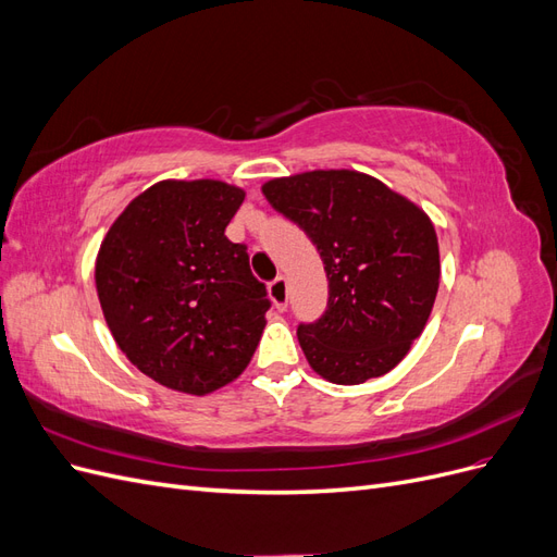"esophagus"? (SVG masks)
<instances>
[{
	"label": "esophagus",
	"instance_id": "obj_1",
	"mask_svg": "<svg viewBox=\"0 0 557 557\" xmlns=\"http://www.w3.org/2000/svg\"><path fill=\"white\" fill-rule=\"evenodd\" d=\"M269 297H272L274 307L278 311L288 309V281H285L283 276H276L272 283H269Z\"/></svg>",
	"mask_w": 557,
	"mask_h": 557
}]
</instances>
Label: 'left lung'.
<instances>
[{
    "instance_id": "8db88e82",
    "label": "left lung",
    "mask_w": 557,
    "mask_h": 557,
    "mask_svg": "<svg viewBox=\"0 0 557 557\" xmlns=\"http://www.w3.org/2000/svg\"><path fill=\"white\" fill-rule=\"evenodd\" d=\"M262 193L305 230L325 264L327 309L297 327L309 364L339 385L391 372L423 332L440 290L430 218L381 181L348 170L274 178Z\"/></svg>"
}]
</instances>
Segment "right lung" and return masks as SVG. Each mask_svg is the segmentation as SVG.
Returning <instances> with one entry per match:
<instances>
[{"label": "right lung", "mask_w": 557, "mask_h": 557, "mask_svg": "<svg viewBox=\"0 0 557 557\" xmlns=\"http://www.w3.org/2000/svg\"><path fill=\"white\" fill-rule=\"evenodd\" d=\"M244 190L162 181L129 201L99 248V305L127 360L160 385L207 395L248 367L272 307L246 244L225 227Z\"/></svg>", "instance_id": "1"}]
</instances>
